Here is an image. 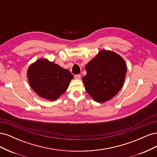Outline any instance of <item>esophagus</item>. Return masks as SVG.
<instances>
[{"label":"esophagus","instance_id":"obj_1","mask_svg":"<svg viewBox=\"0 0 157 157\" xmlns=\"http://www.w3.org/2000/svg\"><path fill=\"white\" fill-rule=\"evenodd\" d=\"M75 78H76V79H80V75H75Z\"/></svg>","mask_w":157,"mask_h":157}]
</instances>
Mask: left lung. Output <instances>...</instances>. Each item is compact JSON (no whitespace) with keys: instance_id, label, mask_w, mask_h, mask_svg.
I'll return each mask as SVG.
<instances>
[{"instance_id":"obj_1","label":"left lung","mask_w":157,"mask_h":157,"mask_svg":"<svg viewBox=\"0 0 157 157\" xmlns=\"http://www.w3.org/2000/svg\"><path fill=\"white\" fill-rule=\"evenodd\" d=\"M87 74L82 77L85 89L94 101L105 102L121 89L127 67L121 56L103 50L86 64Z\"/></svg>"}]
</instances>
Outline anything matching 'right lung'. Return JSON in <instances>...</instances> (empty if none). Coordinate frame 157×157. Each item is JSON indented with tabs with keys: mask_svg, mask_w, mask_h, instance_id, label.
<instances>
[{
	"mask_svg": "<svg viewBox=\"0 0 157 157\" xmlns=\"http://www.w3.org/2000/svg\"><path fill=\"white\" fill-rule=\"evenodd\" d=\"M27 77L31 88L39 96L54 101L66 91L73 75L69 70L41 59L30 65Z\"/></svg>",
	"mask_w": 157,
	"mask_h": 157,
	"instance_id": "add662e5",
	"label": "right lung"
}]
</instances>
